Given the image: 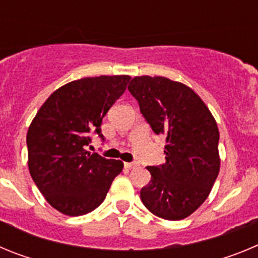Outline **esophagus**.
Segmentation results:
<instances>
[{
    "label": "esophagus",
    "mask_w": 258,
    "mask_h": 258,
    "mask_svg": "<svg viewBox=\"0 0 258 258\" xmlns=\"http://www.w3.org/2000/svg\"><path fill=\"white\" fill-rule=\"evenodd\" d=\"M124 165L126 169H136V168H138V166H140V164L138 163H125Z\"/></svg>",
    "instance_id": "1"
}]
</instances>
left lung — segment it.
Here are the masks:
<instances>
[{"label": "left lung", "mask_w": 258, "mask_h": 258, "mask_svg": "<svg viewBox=\"0 0 258 258\" xmlns=\"http://www.w3.org/2000/svg\"><path fill=\"white\" fill-rule=\"evenodd\" d=\"M127 89L152 131L166 138V163L147 166L151 181L141 199L157 217L183 220L206 202L220 173L217 122L202 98L178 81L136 76Z\"/></svg>", "instance_id": "obj_1"}]
</instances>
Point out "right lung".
Returning a JSON list of instances; mask_svg holds the SVG:
<instances>
[{"label":"right lung","mask_w":258,"mask_h":258,"mask_svg":"<svg viewBox=\"0 0 258 258\" xmlns=\"http://www.w3.org/2000/svg\"><path fill=\"white\" fill-rule=\"evenodd\" d=\"M131 76L84 77L56 89L40 107L27 133L28 169L40 192L66 216L101 206L124 168L120 160L90 154L89 133L121 97Z\"/></svg>","instance_id":"add662e5"}]
</instances>
